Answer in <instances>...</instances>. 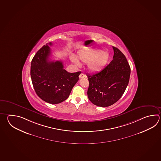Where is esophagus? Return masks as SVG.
Listing matches in <instances>:
<instances>
[{
    "label": "esophagus",
    "instance_id": "1",
    "mask_svg": "<svg viewBox=\"0 0 161 161\" xmlns=\"http://www.w3.org/2000/svg\"><path fill=\"white\" fill-rule=\"evenodd\" d=\"M85 77H86V75L84 74H83V73H81L80 75H79V78L80 79H83V78H85Z\"/></svg>",
    "mask_w": 161,
    "mask_h": 161
}]
</instances>
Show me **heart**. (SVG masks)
Instances as JSON below:
<instances>
[{
	"label": "heart",
	"instance_id": "b5f03b06",
	"mask_svg": "<svg viewBox=\"0 0 161 161\" xmlns=\"http://www.w3.org/2000/svg\"><path fill=\"white\" fill-rule=\"evenodd\" d=\"M109 58L108 52L100 49L84 50L79 53L78 58L74 55L70 56V59L75 65L81 66L80 60L84 64H88V69L93 72L100 71L107 65Z\"/></svg>",
	"mask_w": 161,
	"mask_h": 161
}]
</instances>
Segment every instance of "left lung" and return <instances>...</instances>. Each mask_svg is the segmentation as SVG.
Wrapping results in <instances>:
<instances>
[{
    "label": "left lung",
    "instance_id": "1",
    "mask_svg": "<svg viewBox=\"0 0 161 161\" xmlns=\"http://www.w3.org/2000/svg\"><path fill=\"white\" fill-rule=\"evenodd\" d=\"M113 59L99 72L88 77V97L95 105L106 107L118 102L128 86L131 69L125 55L114 46Z\"/></svg>",
    "mask_w": 161,
    "mask_h": 161
}]
</instances>
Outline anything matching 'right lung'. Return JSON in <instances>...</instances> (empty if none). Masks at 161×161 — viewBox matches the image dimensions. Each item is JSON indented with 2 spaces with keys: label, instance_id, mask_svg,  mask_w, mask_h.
<instances>
[{
  "label": "right lung",
  "instance_id": "obj_1",
  "mask_svg": "<svg viewBox=\"0 0 161 161\" xmlns=\"http://www.w3.org/2000/svg\"><path fill=\"white\" fill-rule=\"evenodd\" d=\"M50 55L48 44L43 46L31 61L30 75L36 95L43 101L56 104L68 98L81 72H68L62 61H49Z\"/></svg>",
  "mask_w": 161,
  "mask_h": 161
}]
</instances>
